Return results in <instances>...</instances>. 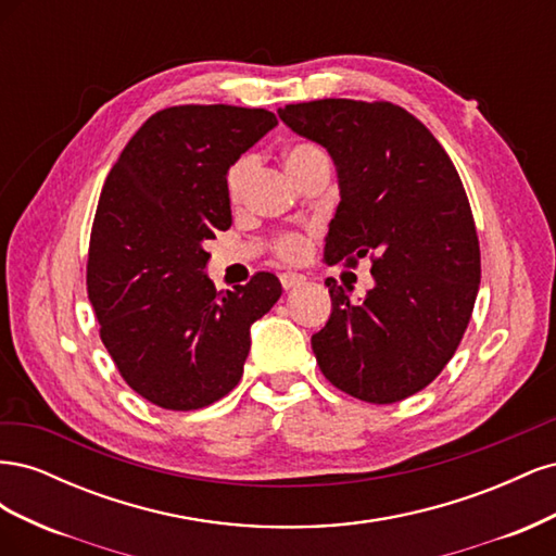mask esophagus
Wrapping results in <instances>:
<instances>
[{"label": "esophagus", "mask_w": 556, "mask_h": 556, "mask_svg": "<svg viewBox=\"0 0 556 556\" xmlns=\"http://www.w3.org/2000/svg\"><path fill=\"white\" fill-rule=\"evenodd\" d=\"M306 282V278L301 276V274H292V271H288V274H280V285L285 290H294V288H299V285H304Z\"/></svg>", "instance_id": "1"}]
</instances>
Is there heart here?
Returning a JSON list of instances; mask_svg holds the SVG:
<instances>
[{
	"label": "heart",
	"instance_id": "b5f03b06",
	"mask_svg": "<svg viewBox=\"0 0 556 556\" xmlns=\"http://www.w3.org/2000/svg\"><path fill=\"white\" fill-rule=\"evenodd\" d=\"M319 160H327V155L323 153V148H317L315 143H294L285 150V166H288V172L296 180ZM252 169H255V157L252 155H241L229 164L227 176H225V190H227L229 201H233V204L241 201ZM271 250L278 260L299 264L308 257L311 241L306 233H301V231H282L271 241Z\"/></svg>",
	"mask_w": 556,
	"mask_h": 556
}]
</instances>
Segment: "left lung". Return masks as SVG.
<instances>
[{
	"label": "left lung",
	"mask_w": 556,
	"mask_h": 556,
	"mask_svg": "<svg viewBox=\"0 0 556 556\" xmlns=\"http://www.w3.org/2000/svg\"><path fill=\"white\" fill-rule=\"evenodd\" d=\"M278 115L339 169L327 262L368 257L376 278L362 304L327 278L331 315L311 339L319 371L359 401L408 399L443 371L476 306L480 243L464 182L433 134L392 102L315 99Z\"/></svg>",
	"instance_id": "8db88e82"
}]
</instances>
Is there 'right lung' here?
Listing matches in <instances>:
<instances>
[{
  "mask_svg": "<svg viewBox=\"0 0 556 556\" xmlns=\"http://www.w3.org/2000/svg\"><path fill=\"white\" fill-rule=\"evenodd\" d=\"M278 117L182 104L134 134L106 176L88 250V296L123 380L164 410H197L243 376L250 327L280 299L274 274L217 292L204 243L231 227L229 164Z\"/></svg>",
  "mask_w": 556,
  "mask_h": 556,
  "instance_id": "right-lung-1",
  "label": "right lung"
}]
</instances>
